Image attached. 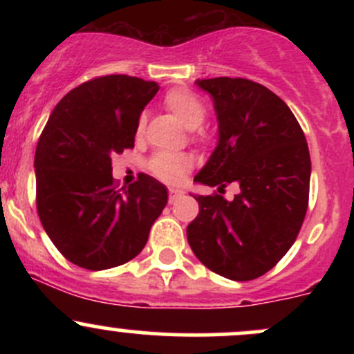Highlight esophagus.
Here are the masks:
<instances>
[{
	"instance_id": "esophagus-1",
	"label": "esophagus",
	"mask_w": 354,
	"mask_h": 354,
	"mask_svg": "<svg viewBox=\"0 0 354 354\" xmlns=\"http://www.w3.org/2000/svg\"><path fill=\"white\" fill-rule=\"evenodd\" d=\"M181 195H183V192L178 190V188H169V190H167V200H169V203H173L174 200L180 198Z\"/></svg>"
}]
</instances>
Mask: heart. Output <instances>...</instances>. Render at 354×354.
Segmentation results:
<instances>
[{"label": "heart", "instance_id": "b5f03b06", "mask_svg": "<svg viewBox=\"0 0 354 354\" xmlns=\"http://www.w3.org/2000/svg\"><path fill=\"white\" fill-rule=\"evenodd\" d=\"M164 108L169 111L185 128L192 130V140L197 144H207L210 140V131L200 127L205 120L207 108L202 99L188 88H171L164 95ZM145 130V116H140L135 128V135L142 137ZM194 166V159L188 154H169V152H159L151 157L147 169L152 176L164 183L176 185L183 180L185 174Z\"/></svg>", "mask_w": 354, "mask_h": 354}]
</instances>
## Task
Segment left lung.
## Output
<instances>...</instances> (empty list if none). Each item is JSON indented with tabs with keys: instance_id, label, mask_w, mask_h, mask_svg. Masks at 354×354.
Wrapping results in <instances>:
<instances>
[{
	"instance_id": "left-lung-1",
	"label": "left lung",
	"mask_w": 354,
	"mask_h": 354,
	"mask_svg": "<svg viewBox=\"0 0 354 354\" xmlns=\"http://www.w3.org/2000/svg\"><path fill=\"white\" fill-rule=\"evenodd\" d=\"M219 121V144L195 176L219 187L198 195L187 238L207 269L233 281L269 272L298 236L308 209V144L298 120L272 91L248 78L197 80ZM230 183L241 194L226 201Z\"/></svg>"
}]
</instances>
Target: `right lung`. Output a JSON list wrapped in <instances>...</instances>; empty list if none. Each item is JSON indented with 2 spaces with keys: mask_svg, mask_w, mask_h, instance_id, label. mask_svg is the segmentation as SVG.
<instances>
[{
  "mask_svg": "<svg viewBox=\"0 0 354 354\" xmlns=\"http://www.w3.org/2000/svg\"><path fill=\"white\" fill-rule=\"evenodd\" d=\"M156 82L106 75L84 82L56 104L35 149V205L66 260L88 270L130 262L167 203L164 185L140 174L118 188L111 157L133 149L135 128Z\"/></svg>",
  "mask_w": 354,
  "mask_h": 354,
  "instance_id": "obj_1",
  "label": "right lung"
}]
</instances>
